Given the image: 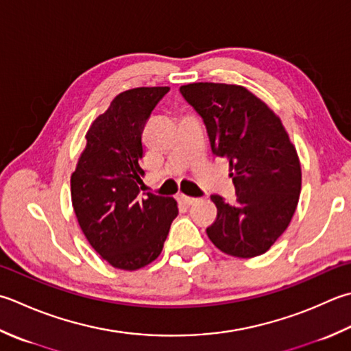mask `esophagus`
Segmentation results:
<instances>
[{
    "label": "esophagus",
    "mask_w": 351,
    "mask_h": 351,
    "mask_svg": "<svg viewBox=\"0 0 351 351\" xmlns=\"http://www.w3.org/2000/svg\"><path fill=\"white\" fill-rule=\"evenodd\" d=\"M180 201L182 202V204H185V205H193L195 202H197V199L196 197H191V196H185V195H181L180 197Z\"/></svg>",
    "instance_id": "1"
}]
</instances>
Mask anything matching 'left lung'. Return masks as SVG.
I'll list each match as a JSON object with an SVG mask.
<instances>
[{
    "mask_svg": "<svg viewBox=\"0 0 351 351\" xmlns=\"http://www.w3.org/2000/svg\"><path fill=\"white\" fill-rule=\"evenodd\" d=\"M201 115L211 150L230 161L236 202L219 195L215 223L207 228L216 248L250 258L265 254L289 226L301 191V166L283 123L239 85L199 82L180 88Z\"/></svg>",
    "mask_w": 351,
    "mask_h": 351,
    "instance_id": "1",
    "label": "left lung"
}]
</instances>
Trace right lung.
Listing matches in <instances>:
<instances>
[{
  "label": "right lung",
  "mask_w": 351,
  "mask_h": 351,
  "mask_svg": "<svg viewBox=\"0 0 351 351\" xmlns=\"http://www.w3.org/2000/svg\"><path fill=\"white\" fill-rule=\"evenodd\" d=\"M169 89L134 88L117 95L86 132V147L71 175L80 228L95 252L119 269L152 263L178 216L173 197L140 193L143 129Z\"/></svg>",
  "instance_id": "1"
}]
</instances>
